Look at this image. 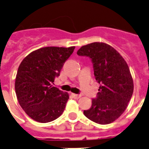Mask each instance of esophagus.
Here are the masks:
<instances>
[{"instance_id": "obj_1", "label": "esophagus", "mask_w": 149, "mask_h": 149, "mask_svg": "<svg viewBox=\"0 0 149 149\" xmlns=\"http://www.w3.org/2000/svg\"><path fill=\"white\" fill-rule=\"evenodd\" d=\"M72 96H73V97L74 98V99H76V100H78V99H79V98L81 97V95L76 94V93H72Z\"/></svg>"}]
</instances>
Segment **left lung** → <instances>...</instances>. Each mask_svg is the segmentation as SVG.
I'll list each match as a JSON object with an SVG mask.
<instances>
[{
    "label": "left lung",
    "mask_w": 149,
    "mask_h": 149,
    "mask_svg": "<svg viewBox=\"0 0 149 149\" xmlns=\"http://www.w3.org/2000/svg\"><path fill=\"white\" fill-rule=\"evenodd\" d=\"M77 54L91 58L96 80L101 84L91 108L84 111V116L98 124L113 123L125 111L133 94V79L126 61L103 42L82 46Z\"/></svg>",
    "instance_id": "8db88e82"
}]
</instances>
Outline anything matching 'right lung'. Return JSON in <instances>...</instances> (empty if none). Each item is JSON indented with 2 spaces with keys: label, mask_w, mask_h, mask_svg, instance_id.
<instances>
[{
  "label": "right lung",
  "mask_w": 149,
  "mask_h": 149,
  "mask_svg": "<svg viewBox=\"0 0 149 149\" xmlns=\"http://www.w3.org/2000/svg\"><path fill=\"white\" fill-rule=\"evenodd\" d=\"M75 47H46L33 51L18 67L15 89L22 109L38 123L55 120L64 112L69 94L53 86Z\"/></svg>",
  "instance_id": "right-lung-1"
}]
</instances>
